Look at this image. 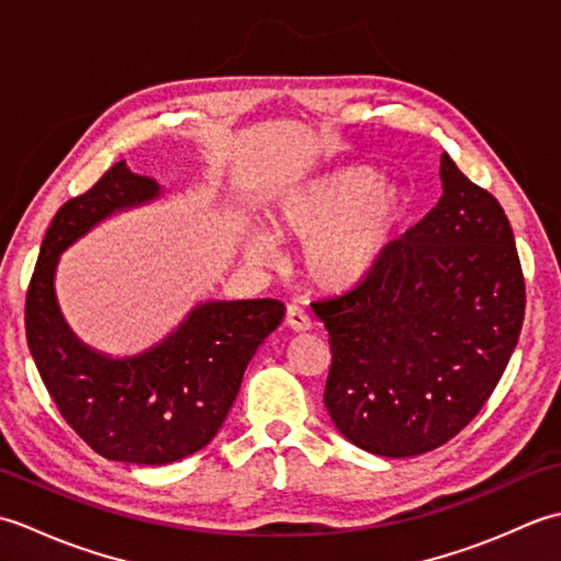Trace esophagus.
<instances>
[{
    "label": "esophagus",
    "instance_id": "esophagus-1",
    "mask_svg": "<svg viewBox=\"0 0 561 561\" xmlns=\"http://www.w3.org/2000/svg\"><path fill=\"white\" fill-rule=\"evenodd\" d=\"M284 323H287L294 332L311 330V318H308L304 308H299V306H289L287 308V318H284Z\"/></svg>",
    "mask_w": 561,
    "mask_h": 561
}]
</instances>
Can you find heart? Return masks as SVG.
Returning a JSON list of instances; mask_svg holds the SVG:
<instances>
[{"mask_svg": "<svg viewBox=\"0 0 561 561\" xmlns=\"http://www.w3.org/2000/svg\"><path fill=\"white\" fill-rule=\"evenodd\" d=\"M408 193L378 183L368 165H350L289 190L270 211V233L301 245L304 270L316 287L347 291L376 270L408 211ZM250 260L272 262L274 241L265 231L243 238Z\"/></svg>", "mask_w": 561, "mask_h": 561, "instance_id": "1", "label": "heart"}]
</instances>
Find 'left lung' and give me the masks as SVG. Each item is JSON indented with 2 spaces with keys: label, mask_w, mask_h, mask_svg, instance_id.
<instances>
[{
  "label": "left lung",
  "mask_w": 561,
  "mask_h": 561,
  "mask_svg": "<svg viewBox=\"0 0 561 561\" xmlns=\"http://www.w3.org/2000/svg\"><path fill=\"white\" fill-rule=\"evenodd\" d=\"M444 195L376 270L313 304L330 335L325 408L368 453L412 458L468 426L506 371L526 313L514 231L496 197L440 157Z\"/></svg>",
  "instance_id": "8db88e82"
}]
</instances>
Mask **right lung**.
<instances>
[{
	"mask_svg": "<svg viewBox=\"0 0 561 561\" xmlns=\"http://www.w3.org/2000/svg\"><path fill=\"white\" fill-rule=\"evenodd\" d=\"M159 193L157 181L115 163L59 207L26 294L28 350L59 414L99 456L135 465H169L205 448L231 410L248 362L284 318L277 299L207 301L137 356L111 359L87 347L59 313L57 260L99 221Z\"/></svg>",
	"mask_w": 561,
	"mask_h": 561,
	"instance_id": "1",
	"label": "right lung"
}]
</instances>
